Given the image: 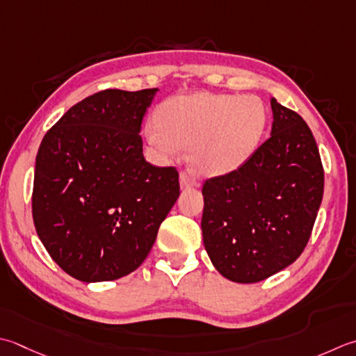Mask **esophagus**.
<instances>
[{
	"mask_svg": "<svg viewBox=\"0 0 356 356\" xmlns=\"http://www.w3.org/2000/svg\"><path fill=\"white\" fill-rule=\"evenodd\" d=\"M180 185L184 188H191V186H197L199 180L194 176V172L191 170H185L180 172Z\"/></svg>",
	"mask_w": 356,
	"mask_h": 356,
	"instance_id": "esophagus-1",
	"label": "esophagus"
}]
</instances>
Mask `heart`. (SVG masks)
Listing matches in <instances>:
<instances>
[{
  "mask_svg": "<svg viewBox=\"0 0 356 356\" xmlns=\"http://www.w3.org/2000/svg\"><path fill=\"white\" fill-rule=\"evenodd\" d=\"M159 129H148V142L172 154L193 151V163L204 174L239 168L259 148L267 128V109L252 95L200 92L166 100L156 114Z\"/></svg>",
  "mask_w": 356,
  "mask_h": 356,
  "instance_id": "1",
  "label": "heart"
}]
</instances>
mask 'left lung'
Listing matches in <instances>:
<instances>
[{
    "instance_id": "1",
    "label": "left lung",
    "mask_w": 356,
    "mask_h": 356,
    "mask_svg": "<svg viewBox=\"0 0 356 356\" xmlns=\"http://www.w3.org/2000/svg\"><path fill=\"white\" fill-rule=\"evenodd\" d=\"M271 136L238 170L205 180L202 233L227 280L253 284L293 264L310 239L324 168L309 124L271 99Z\"/></svg>"
}]
</instances>
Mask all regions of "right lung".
<instances>
[{
  "mask_svg": "<svg viewBox=\"0 0 356 356\" xmlns=\"http://www.w3.org/2000/svg\"><path fill=\"white\" fill-rule=\"evenodd\" d=\"M157 90H100L74 104L41 140L33 224L75 280L114 281L140 267L179 197L177 170L143 157L140 127Z\"/></svg>",
  "mask_w": 356,
  "mask_h": 356,
  "instance_id": "1",
  "label": "right lung"
}]
</instances>
